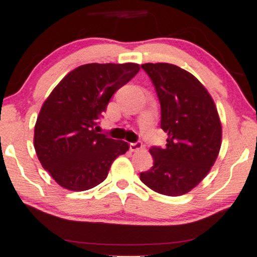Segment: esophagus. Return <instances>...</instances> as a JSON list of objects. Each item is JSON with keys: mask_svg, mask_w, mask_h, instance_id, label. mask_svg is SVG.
Listing matches in <instances>:
<instances>
[{"mask_svg": "<svg viewBox=\"0 0 257 257\" xmlns=\"http://www.w3.org/2000/svg\"><path fill=\"white\" fill-rule=\"evenodd\" d=\"M143 148V144L142 142H136V143H131L129 144V149H131V151H138L140 150Z\"/></svg>", "mask_w": 257, "mask_h": 257, "instance_id": "esophagus-1", "label": "esophagus"}]
</instances>
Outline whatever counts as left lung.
I'll use <instances>...</instances> for the list:
<instances>
[{
  "mask_svg": "<svg viewBox=\"0 0 257 257\" xmlns=\"http://www.w3.org/2000/svg\"><path fill=\"white\" fill-rule=\"evenodd\" d=\"M161 107L166 147H153L154 166L140 172L155 192L177 197L196 187L213 166L221 145V124L212 97L192 74L167 63L143 64Z\"/></svg>",
  "mask_w": 257,
  "mask_h": 257,
  "instance_id": "left-lung-1",
  "label": "left lung"
}]
</instances>
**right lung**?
Masks as SVG:
<instances>
[{"mask_svg": "<svg viewBox=\"0 0 257 257\" xmlns=\"http://www.w3.org/2000/svg\"><path fill=\"white\" fill-rule=\"evenodd\" d=\"M140 70L138 64H86L59 82L43 103L34 126L42 166L70 191H86L106 180L128 143L98 133L110 97Z\"/></svg>", "mask_w": 257, "mask_h": 257, "instance_id": "right-lung-1", "label": "right lung"}]
</instances>
